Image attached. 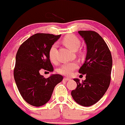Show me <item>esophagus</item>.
<instances>
[{
	"label": "esophagus",
	"mask_w": 125,
	"mask_h": 125,
	"mask_svg": "<svg viewBox=\"0 0 125 125\" xmlns=\"http://www.w3.org/2000/svg\"><path fill=\"white\" fill-rule=\"evenodd\" d=\"M64 81H69L70 80V78H64Z\"/></svg>",
	"instance_id": "34e87169"
}]
</instances>
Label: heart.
Instances as JSON below:
<instances>
[{
  "mask_svg": "<svg viewBox=\"0 0 125 125\" xmlns=\"http://www.w3.org/2000/svg\"><path fill=\"white\" fill-rule=\"evenodd\" d=\"M62 42L65 46L74 51H77L81 46V42L79 38L72 34L65 36L63 38ZM57 47V44L54 43L51 46L49 51V57L52 62H55L56 61ZM78 66V64L75 62L65 63L58 69V72L63 75L70 76L73 71L77 69Z\"/></svg>",
  "mask_w": 125,
  "mask_h": 125,
  "instance_id": "obj_1",
  "label": "heart"
}]
</instances>
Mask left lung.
Returning a JSON list of instances; mask_svg holds the SVG:
<instances>
[{
  "label": "left lung",
  "instance_id": "8db88e82",
  "mask_svg": "<svg viewBox=\"0 0 125 125\" xmlns=\"http://www.w3.org/2000/svg\"><path fill=\"white\" fill-rule=\"evenodd\" d=\"M87 45L85 61L79 73L85 74V80L77 83L71 94L78 104L90 106L97 102L108 88L111 81L113 60L107 44L98 33L93 31H79Z\"/></svg>",
  "mask_w": 125,
  "mask_h": 125
}]
</instances>
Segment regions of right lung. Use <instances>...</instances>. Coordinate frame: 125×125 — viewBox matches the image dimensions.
Here are the masks:
<instances>
[{
  "label": "right lung",
  "instance_id": "1",
  "mask_svg": "<svg viewBox=\"0 0 125 125\" xmlns=\"http://www.w3.org/2000/svg\"><path fill=\"white\" fill-rule=\"evenodd\" d=\"M61 35L37 33L27 39L18 49L15 57L14 77L23 99L34 106L44 105L51 99L55 86L62 81L60 74L47 78L40 71L53 72L49 51Z\"/></svg>",
  "mask_w": 125,
  "mask_h": 125
}]
</instances>
